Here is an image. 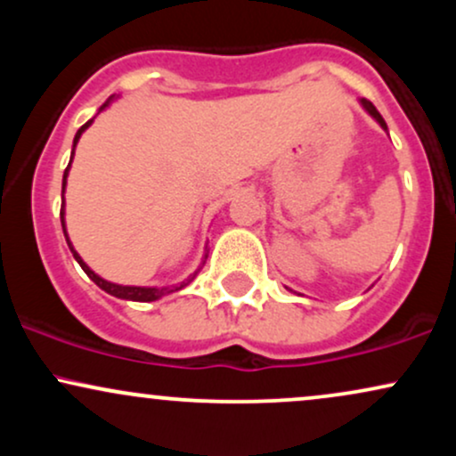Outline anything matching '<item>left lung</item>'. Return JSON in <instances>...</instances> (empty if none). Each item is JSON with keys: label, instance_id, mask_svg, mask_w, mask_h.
I'll use <instances>...</instances> for the list:
<instances>
[{"label": "left lung", "instance_id": "left-lung-1", "mask_svg": "<svg viewBox=\"0 0 456 456\" xmlns=\"http://www.w3.org/2000/svg\"><path fill=\"white\" fill-rule=\"evenodd\" d=\"M362 107L366 109V111H369L370 115H373L375 119H378V122L381 124V128H386V122H384V118H381V113L378 111V109H375V104L370 102V101H366V98H362Z\"/></svg>", "mask_w": 456, "mask_h": 456}]
</instances>
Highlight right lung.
<instances>
[{
    "label": "right lung",
    "instance_id": "obj_1",
    "mask_svg": "<svg viewBox=\"0 0 456 456\" xmlns=\"http://www.w3.org/2000/svg\"><path fill=\"white\" fill-rule=\"evenodd\" d=\"M104 107H107V104H104ZM92 124V119L87 124H83L81 128L77 130V134H75V145H77V141H78V137H81V133L83 130H86L87 126H90ZM72 154H75V148H72ZM72 160V159H70ZM68 169H70V162H68V167H66V171H64V182H61V186H66V177H68ZM60 216H61V227H64V203H61V210H60ZM64 235H66V227H64ZM68 246H70V240H68ZM70 250H72V255H75V259L78 261V265H81L83 270H86V274L90 276V279L96 282L98 287H101V289H104L107 291V294H111V296H115V297H124V300H134V302H151V300H159L160 296H165V294H171V291H177V289H182V287H186L188 282H191L192 279H188L186 282H182L180 287H175V289H156V287H124V285H115V282H109V281H104V279H101V276L98 274H94V272L87 268L86 264H83V259L78 257V253L75 248H72L70 246Z\"/></svg>",
    "mask_w": 456,
    "mask_h": 456
}]
</instances>
